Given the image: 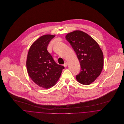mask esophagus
I'll use <instances>...</instances> for the list:
<instances>
[{
    "instance_id": "1",
    "label": "esophagus",
    "mask_w": 124,
    "mask_h": 124,
    "mask_svg": "<svg viewBox=\"0 0 124 124\" xmlns=\"http://www.w3.org/2000/svg\"><path fill=\"white\" fill-rule=\"evenodd\" d=\"M67 65H68V63H67V62H65V63H64V64H63V66H64L65 67H66L67 66Z\"/></svg>"
}]
</instances>
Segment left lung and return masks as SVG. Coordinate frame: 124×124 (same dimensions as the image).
Returning <instances> with one entry per match:
<instances>
[{"instance_id": "left-lung-1", "label": "left lung", "mask_w": 124, "mask_h": 124, "mask_svg": "<svg viewBox=\"0 0 124 124\" xmlns=\"http://www.w3.org/2000/svg\"><path fill=\"white\" fill-rule=\"evenodd\" d=\"M65 39L75 52L80 62L81 72L76 76L81 84L93 83L102 71L104 55L98 43L87 34L76 30L67 34Z\"/></svg>"}]
</instances>
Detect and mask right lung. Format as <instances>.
I'll use <instances>...</instances> for the list:
<instances>
[{"mask_svg": "<svg viewBox=\"0 0 124 124\" xmlns=\"http://www.w3.org/2000/svg\"><path fill=\"white\" fill-rule=\"evenodd\" d=\"M55 35H45L31 46L27 55L26 67L28 75L38 85L47 89L55 85L64 66L57 64L47 51V46Z\"/></svg>", "mask_w": 124, "mask_h": 124, "instance_id": "obj_1", "label": "right lung"}]
</instances>
